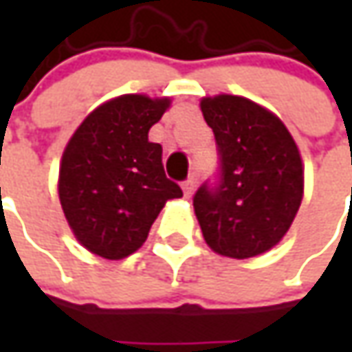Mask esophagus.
Returning a JSON list of instances; mask_svg holds the SVG:
<instances>
[{"instance_id":"34e87169","label":"esophagus","mask_w":352,"mask_h":352,"mask_svg":"<svg viewBox=\"0 0 352 352\" xmlns=\"http://www.w3.org/2000/svg\"><path fill=\"white\" fill-rule=\"evenodd\" d=\"M182 190H184V196L186 197L194 196V190H196V178H188V180L182 184Z\"/></svg>"}]
</instances>
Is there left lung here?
<instances>
[{"label": "left lung", "mask_w": 352, "mask_h": 352, "mask_svg": "<svg viewBox=\"0 0 352 352\" xmlns=\"http://www.w3.org/2000/svg\"><path fill=\"white\" fill-rule=\"evenodd\" d=\"M221 155V182L201 186L194 211L213 252L250 258L274 249L304 197V162L282 119L243 96L199 102Z\"/></svg>", "instance_id": "obj_1"}]
</instances>
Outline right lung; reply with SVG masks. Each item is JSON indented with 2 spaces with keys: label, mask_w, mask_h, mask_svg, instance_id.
Masks as SVG:
<instances>
[{
  "label": "right lung",
  "mask_w": 352,
  "mask_h": 352,
  "mask_svg": "<svg viewBox=\"0 0 352 352\" xmlns=\"http://www.w3.org/2000/svg\"><path fill=\"white\" fill-rule=\"evenodd\" d=\"M170 98L123 94L98 105L66 142L58 199L76 241L107 261L142 247L168 199L182 197L162 166V146L148 131Z\"/></svg>",
  "instance_id": "right-lung-1"
}]
</instances>
